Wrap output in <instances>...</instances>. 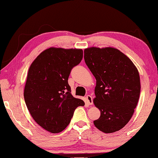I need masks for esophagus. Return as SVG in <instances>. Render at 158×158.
Listing matches in <instances>:
<instances>
[{"instance_id":"esophagus-1","label":"esophagus","mask_w":158,"mask_h":158,"mask_svg":"<svg viewBox=\"0 0 158 158\" xmlns=\"http://www.w3.org/2000/svg\"><path fill=\"white\" fill-rule=\"evenodd\" d=\"M86 100H87V103L88 105H93V98L92 96H90V95H88L85 97Z\"/></svg>"}]
</instances>
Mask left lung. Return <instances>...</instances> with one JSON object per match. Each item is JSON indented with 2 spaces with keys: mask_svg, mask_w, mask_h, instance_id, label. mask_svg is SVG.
<instances>
[{
  "mask_svg": "<svg viewBox=\"0 0 158 158\" xmlns=\"http://www.w3.org/2000/svg\"><path fill=\"white\" fill-rule=\"evenodd\" d=\"M85 62L96 79L95 106L100 116L95 126L105 133L122 129L129 122L140 93V75L128 57L114 48L85 49Z\"/></svg>",
  "mask_w": 158,
  "mask_h": 158,
  "instance_id": "obj_1",
  "label": "left lung"
}]
</instances>
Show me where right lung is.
Returning <instances> with one entry per match:
<instances>
[{"label":"right lung","mask_w":158,"mask_h":158,"mask_svg":"<svg viewBox=\"0 0 158 158\" xmlns=\"http://www.w3.org/2000/svg\"><path fill=\"white\" fill-rule=\"evenodd\" d=\"M82 49L50 48L30 66L24 99L34 120L52 133L62 132L69 125L76 107L83 100L71 94L68 77L74 66L81 62Z\"/></svg>","instance_id":"obj_1"}]
</instances>
